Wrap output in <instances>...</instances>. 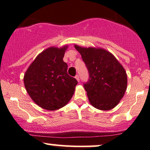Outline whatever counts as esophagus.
<instances>
[{"label":"esophagus","mask_w":150,"mask_h":150,"mask_svg":"<svg viewBox=\"0 0 150 150\" xmlns=\"http://www.w3.org/2000/svg\"><path fill=\"white\" fill-rule=\"evenodd\" d=\"M75 78H76V79L77 81H78V82L80 81V79H79V75H76V76Z\"/></svg>","instance_id":"esophagus-1"}]
</instances>
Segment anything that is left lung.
Listing matches in <instances>:
<instances>
[{"label": "left lung", "mask_w": 150, "mask_h": 150, "mask_svg": "<svg viewBox=\"0 0 150 150\" xmlns=\"http://www.w3.org/2000/svg\"><path fill=\"white\" fill-rule=\"evenodd\" d=\"M75 48L88 70L89 79L83 84L89 102L100 110H110L119 104L127 88L124 68L111 52L103 48Z\"/></svg>", "instance_id": "1"}]
</instances>
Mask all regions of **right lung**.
I'll list each match as a JSON object with an SVG mask.
<instances>
[{
  "mask_svg": "<svg viewBox=\"0 0 150 150\" xmlns=\"http://www.w3.org/2000/svg\"><path fill=\"white\" fill-rule=\"evenodd\" d=\"M67 45L50 47L40 53L24 76L26 90L36 105L53 111L67 104L73 96L78 81L67 74L63 61Z\"/></svg>",
  "mask_w": 150,
  "mask_h": 150,
  "instance_id": "1",
  "label": "right lung"
}]
</instances>
